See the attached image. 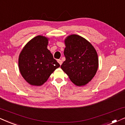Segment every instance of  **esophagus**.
Wrapping results in <instances>:
<instances>
[{"label": "esophagus", "instance_id": "1", "mask_svg": "<svg viewBox=\"0 0 125 125\" xmlns=\"http://www.w3.org/2000/svg\"><path fill=\"white\" fill-rule=\"evenodd\" d=\"M57 61H58V63H59V64H60V65H61V64H62V60H57Z\"/></svg>", "mask_w": 125, "mask_h": 125}]
</instances>
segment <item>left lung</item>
Returning a JSON list of instances; mask_svg holds the SVG:
<instances>
[{"label":"left lung","instance_id":"8db88e82","mask_svg":"<svg viewBox=\"0 0 125 125\" xmlns=\"http://www.w3.org/2000/svg\"><path fill=\"white\" fill-rule=\"evenodd\" d=\"M65 61L61 69L76 86H83L93 79L98 66L97 54L87 40L71 35L65 40Z\"/></svg>","mask_w":125,"mask_h":125}]
</instances>
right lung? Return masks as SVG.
Listing matches in <instances>:
<instances>
[{
  "mask_svg": "<svg viewBox=\"0 0 125 125\" xmlns=\"http://www.w3.org/2000/svg\"><path fill=\"white\" fill-rule=\"evenodd\" d=\"M48 39L37 36L31 40L21 51L18 59L20 71L31 85L41 86L60 64L47 49Z\"/></svg>",
  "mask_w": 125,
  "mask_h": 125,
  "instance_id": "right-lung-1",
  "label": "right lung"
}]
</instances>
